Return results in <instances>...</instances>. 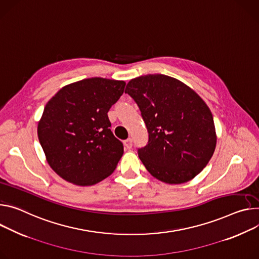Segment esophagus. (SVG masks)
Here are the masks:
<instances>
[{
	"label": "esophagus",
	"mask_w": 259,
	"mask_h": 259,
	"mask_svg": "<svg viewBox=\"0 0 259 259\" xmlns=\"http://www.w3.org/2000/svg\"><path fill=\"white\" fill-rule=\"evenodd\" d=\"M124 145H125V147H126L127 149H131L132 146H133V140H132V138L126 139L125 142H124Z\"/></svg>",
	"instance_id": "1"
}]
</instances>
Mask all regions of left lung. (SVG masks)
Wrapping results in <instances>:
<instances>
[{"mask_svg":"<svg viewBox=\"0 0 259 259\" xmlns=\"http://www.w3.org/2000/svg\"><path fill=\"white\" fill-rule=\"evenodd\" d=\"M125 93L136 102L149 133L137 153L148 171L167 184L196 177L216 148L213 114L197 94L163 74L131 79Z\"/></svg>","mask_w":259,"mask_h":259,"instance_id":"8db88e82","label":"left lung"}]
</instances>
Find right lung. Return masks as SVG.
Instances as JSON below:
<instances>
[{
    "label": "right lung",
    "mask_w": 259,
    "mask_h": 259,
    "mask_svg": "<svg viewBox=\"0 0 259 259\" xmlns=\"http://www.w3.org/2000/svg\"><path fill=\"white\" fill-rule=\"evenodd\" d=\"M125 81L101 77L62 88L45 105L38 138L51 167L64 180L91 186L107 178L124 153L107 112Z\"/></svg>",
    "instance_id": "obj_1"
}]
</instances>
